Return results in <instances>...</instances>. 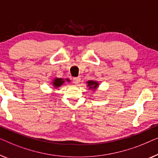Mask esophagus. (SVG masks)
I'll return each instance as SVG.
<instances>
[{
	"label": "esophagus",
	"instance_id": "esophagus-1",
	"mask_svg": "<svg viewBox=\"0 0 158 158\" xmlns=\"http://www.w3.org/2000/svg\"><path fill=\"white\" fill-rule=\"evenodd\" d=\"M80 80H81V79H80L79 77H74V78L73 79V82H74L75 84H79Z\"/></svg>",
	"mask_w": 158,
	"mask_h": 158
}]
</instances>
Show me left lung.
<instances>
[{
    "instance_id": "obj_1",
    "label": "left lung",
    "mask_w": 158,
    "mask_h": 158,
    "mask_svg": "<svg viewBox=\"0 0 158 158\" xmlns=\"http://www.w3.org/2000/svg\"><path fill=\"white\" fill-rule=\"evenodd\" d=\"M86 83H87V86H89V89H96L99 86L98 81H93V80L88 81Z\"/></svg>"
}]
</instances>
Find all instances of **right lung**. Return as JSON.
<instances>
[{
  "instance_id": "obj_1",
  "label": "right lung",
  "mask_w": 158,
  "mask_h": 158,
  "mask_svg": "<svg viewBox=\"0 0 158 158\" xmlns=\"http://www.w3.org/2000/svg\"><path fill=\"white\" fill-rule=\"evenodd\" d=\"M66 81H70V80L69 79H66ZM64 82H65V79H61V78H55L54 80H53L52 84H53V86H54L55 88H58V87H60V86H61Z\"/></svg>"
}]
</instances>
